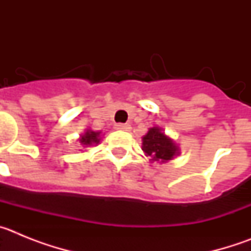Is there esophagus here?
<instances>
[{"label":"esophagus","instance_id":"34e87169","mask_svg":"<svg viewBox=\"0 0 251 251\" xmlns=\"http://www.w3.org/2000/svg\"><path fill=\"white\" fill-rule=\"evenodd\" d=\"M115 129L118 130H129L130 129V126L129 124H124V123H117L114 126Z\"/></svg>","mask_w":251,"mask_h":251}]
</instances>
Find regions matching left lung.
<instances>
[{"label": "left lung", "mask_w": 251, "mask_h": 251, "mask_svg": "<svg viewBox=\"0 0 251 251\" xmlns=\"http://www.w3.org/2000/svg\"><path fill=\"white\" fill-rule=\"evenodd\" d=\"M142 150L151 157V161L167 162L179 153L178 146L163 133L159 127L150 128L142 138Z\"/></svg>", "instance_id": "left-lung-1"}]
</instances>
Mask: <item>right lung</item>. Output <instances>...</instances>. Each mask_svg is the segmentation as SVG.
Masks as SVG:
<instances>
[{
  "mask_svg": "<svg viewBox=\"0 0 251 251\" xmlns=\"http://www.w3.org/2000/svg\"><path fill=\"white\" fill-rule=\"evenodd\" d=\"M79 142H80L83 147L98 145L99 142H100V132H94L92 129H86V132L80 137Z\"/></svg>",
  "mask_w": 251,
  "mask_h": 251,
  "instance_id": "right-lung-1",
  "label": "right lung"
}]
</instances>
